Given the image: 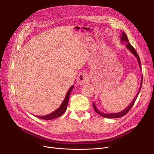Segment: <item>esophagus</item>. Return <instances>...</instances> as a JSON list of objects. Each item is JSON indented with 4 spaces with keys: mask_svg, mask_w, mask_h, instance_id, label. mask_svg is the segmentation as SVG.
Returning <instances> with one entry per match:
<instances>
[{
    "mask_svg": "<svg viewBox=\"0 0 154 154\" xmlns=\"http://www.w3.org/2000/svg\"><path fill=\"white\" fill-rule=\"evenodd\" d=\"M89 80L87 75L85 73H82V74H80L77 77V82L79 85H84L85 83H87Z\"/></svg>",
    "mask_w": 154,
    "mask_h": 154,
    "instance_id": "obj_1",
    "label": "esophagus"
}]
</instances>
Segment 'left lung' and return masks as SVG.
I'll list each match as a JSON object with an SVG mask.
<instances>
[{
    "mask_svg": "<svg viewBox=\"0 0 154 154\" xmlns=\"http://www.w3.org/2000/svg\"><path fill=\"white\" fill-rule=\"evenodd\" d=\"M120 40H121V42H122V43L123 42H127L126 44V47L128 48V49L130 51L132 54H133V55L134 56H135V57L137 59V60H138V63H139V67H140V69H141V65H140V58H139V56L138 55V54H137V53L136 52L135 48L131 45V44L129 43L128 42V39L127 38V35L125 34V33L124 32H122V35L120 36ZM143 75H142V78H141V82H140V87H139V91L138 92H137L135 97L133 99V100L132 101V102L130 103V105L126 108L124 110L121 111V112H117V113H114V114H105V113H102L101 112H100L97 108L96 107L94 103H93V106H94V110L97 113V114H99L100 116L103 117H105V118H108V119H113V118H119V117H123L127 113L131 110V109L132 107V106H134V104L137 98V97H138L139 94V92L140 91V89H141V87H142V81H143Z\"/></svg>",
    "mask_w": 154,
    "mask_h": 154,
    "instance_id": "8db88e82",
    "label": "left lung"
}]
</instances>
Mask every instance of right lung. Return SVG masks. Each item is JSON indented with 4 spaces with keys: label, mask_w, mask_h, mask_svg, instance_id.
Listing matches in <instances>:
<instances>
[{
    "label": "right lung",
    "mask_w": 154,
    "mask_h": 154,
    "mask_svg": "<svg viewBox=\"0 0 154 154\" xmlns=\"http://www.w3.org/2000/svg\"><path fill=\"white\" fill-rule=\"evenodd\" d=\"M74 85H72L69 90L68 91V92L66 94V97H65L63 101L62 102V104L60 105V106L56 110H55L54 112L51 113V114L46 115V116H36L37 118L41 119L43 120H52L55 118H57L60 117L63 113L66 112L67 106H68V103H69V97H70V95L71 93L72 90L74 88Z\"/></svg>",
    "instance_id": "obj_1"
}]
</instances>
